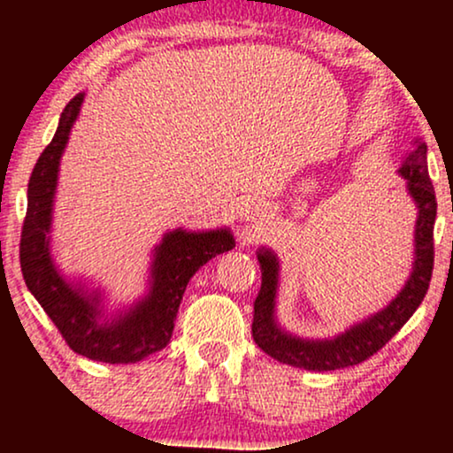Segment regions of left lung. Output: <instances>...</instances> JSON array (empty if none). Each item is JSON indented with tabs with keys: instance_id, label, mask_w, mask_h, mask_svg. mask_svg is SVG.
Masks as SVG:
<instances>
[{
	"instance_id": "1",
	"label": "left lung",
	"mask_w": 453,
	"mask_h": 453,
	"mask_svg": "<svg viewBox=\"0 0 453 453\" xmlns=\"http://www.w3.org/2000/svg\"><path fill=\"white\" fill-rule=\"evenodd\" d=\"M426 142L415 140V149L404 157L398 174L407 180V194L415 202L418 219L413 232V268L407 283L377 313L357 321L332 339H303L280 327L277 321V289H279V257L273 249L257 251L262 270V289L253 304V341L264 353L274 360L304 371H336L356 366L381 349L386 342L409 321V317L422 304L428 292L434 264V219L436 197L428 176Z\"/></svg>"
}]
</instances>
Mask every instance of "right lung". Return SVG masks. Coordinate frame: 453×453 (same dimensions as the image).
Here are the masks:
<instances>
[{
    "label": "right lung",
    "instance_id": "obj_1",
    "mask_svg": "<svg viewBox=\"0 0 453 453\" xmlns=\"http://www.w3.org/2000/svg\"><path fill=\"white\" fill-rule=\"evenodd\" d=\"M82 100L85 93H78L64 108L53 140L31 173L27 215L20 234V270L27 289L72 349L96 362L134 364L168 345L189 279L209 259L230 251L236 242L227 227L202 232L179 227L165 232L153 249L147 292L136 303L117 311L104 306L102 289H89L82 280H67L55 266L50 232L61 155Z\"/></svg>",
    "mask_w": 453,
    "mask_h": 453
}]
</instances>
